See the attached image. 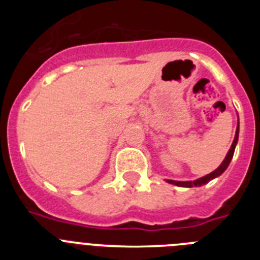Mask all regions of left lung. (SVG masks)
Returning a JSON list of instances; mask_svg holds the SVG:
<instances>
[{
	"label": "left lung",
	"instance_id": "left-lung-1",
	"mask_svg": "<svg viewBox=\"0 0 260 260\" xmlns=\"http://www.w3.org/2000/svg\"><path fill=\"white\" fill-rule=\"evenodd\" d=\"M237 141H238V127H237V132H236V137H234V141L233 143H232V147L231 150H229V152L226 153V156H225L224 161L221 162V165H220L216 171H213L212 173L207 174V176L202 177V178H199V180H195V181H186V182H183V181H168L169 183H173V185H177V186H181V187H192V186H202L204 185V183H207L208 181L213 180V178H216V177H219L220 174L222 173V172L228 168L229 162H231L232 157H233V153H234V148H236V144H237Z\"/></svg>",
	"mask_w": 260,
	"mask_h": 260
}]
</instances>
